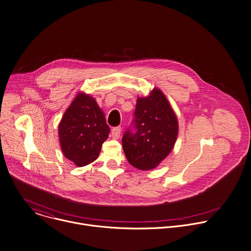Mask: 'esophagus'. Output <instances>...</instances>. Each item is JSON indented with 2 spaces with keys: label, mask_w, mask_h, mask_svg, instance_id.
<instances>
[{
  "label": "esophagus",
  "mask_w": 251,
  "mask_h": 251,
  "mask_svg": "<svg viewBox=\"0 0 251 251\" xmlns=\"http://www.w3.org/2000/svg\"><path fill=\"white\" fill-rule=\"evenodd\" d=\"M121 134V127H114L111 130V136L113 137V139H118L120 137Z\"/></svg>",
  "instance_id": "1"
}]
</instances>
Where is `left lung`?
Instances as JSON below:
<instances>
[{
    "label": "left lung",
    "instance_id": "left-lung-1",
    "mask_svg": "<svg viewBox=\"0 0 251 251\" xmlns=\"http://www.w3.org/2000/svg\"><path fill=\"white\" fill-rule=\"evenodd\" d=\"M132 127L122 138L128 162L139 170L155 169L173 150L178 132L177 118L159 88L137 98Z\"/></svg>",
    "mask_w": 251,
    "mask_h": 251
}]
</instances>
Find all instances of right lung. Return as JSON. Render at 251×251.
<instances>
[{"label": "right lung", "instance_id": "add662e5", "mask_svg": "<svg viewBox=\"0 0 251 251\" xmlns=\"http://www.w3.org/2000/svg\"><path fill=\"white\" fill-rule=\"evenodd\" d=\"M109 126L96 100L83 92L78 93L64 112L58 137L63 155L77 167L94 162L102 144L108 138Z\"/></svg>", "mask_w": 251, "mask_h": 251}]
</instances>
